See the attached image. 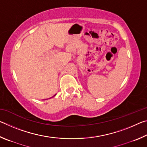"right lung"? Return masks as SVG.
Returning <instances> with one entry per match:
<instances>
[{
  "label": "right lung",
  "instance_id": "right-lung-1",
  "mask_svg": "<svg viewBox=\"0 0 147 147\" xmlns=\"http://www.w3.org/2000/svg\"><path fill=\"white\" fill-rule=\"evenodd\" d=\"M55 95H56V94H55ZM55 95H54V96H55Z\"/></svg>",
  "mask_w": 147,
  "mask_h": 147
}]
</instances>
